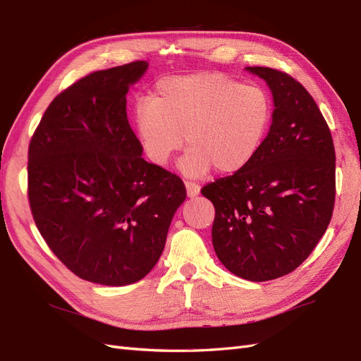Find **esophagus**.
<instances>
[{"instance_id": "esophagus-1", "label": "esophagus", "mask_w": 361, "mask_h": 361, "mask_svg": "<svg viewBox=\"0 0 361 361\" xmlns=\"http://www.w3.org/2000/svg\"><path fill=\"white\" fill-rule=\"evenodd\" d=\"M185 190H188V196H189V197H195V196L200 195L201 188H200V185H197L196 183L188 181V183H185Z\"/></svg>"}]
</instances>
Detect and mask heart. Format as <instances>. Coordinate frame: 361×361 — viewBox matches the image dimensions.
<instances>
[{"instance_id": "1", "label": "heart", "mask_w": 361, "mask_h": 361, "mask_svg": "<svg viewBox=\"0 0 361 361\" xmlns=\"http://www.w3.org/2000/svg\"><path fill=\"white\" fill-rule=\"evenodd\" d=\"M271 121V99L257 84L222 73L161 79L153 96L136 103V136L151 164L166 165L185 142L180 169L201 177L212 168L234 173L258 154Z\"/></svg>"}]
</instances>
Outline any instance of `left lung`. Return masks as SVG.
Listing matches in <instances>:
<instances>
[{
  "label": "left lung",
  "mask_w": 361,
  "mask_h": 361,
  "mask_svg": "<svg viewBox=\"0 0 361 361\" xmlns=\"http://www.w3.org/2000/svg\"><path fill=\"white\" fill-rule=\"evenodd\" d=\"M269 85V135L250 164L201 193L214 205L213 246L235 276L273 281L294 271L327 229L334 205L331 133L307 90L269 67H246Z\"/></svg>",
  "instance_id": "obj_1"
}]
</instances>
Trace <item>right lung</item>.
<instances>
[{
    "mask_svg": "<svg viewBox=\"0 0 361 361\" xmlns=\"http://www.w3.org/2000/svg\"><path fill=\"white\" fill-rule=\"evenodd\" d=\"M148 68L135 61L91 73L46 109L28 149V200L49 249L84 281L145 277L185 200L183 181L148 164L126 94Z\"/></svg>",
    "mask_w": 361,
    "mask_h": 361,
    "instance_id": "add662e5",
    "label": "right lung"
}]
</instances>
